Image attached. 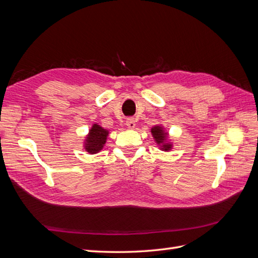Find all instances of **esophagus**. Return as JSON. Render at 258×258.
I'll list each match as a JSON object with an SVG mask.
<instances>
[{
	"label": "esophagus",
	"mask_w": 258,
	"mask_h": 258,
	"mask_svg": "<svg viewBox=\"0 0 258 258\" xmlns=\"http://www.w3.org/2000/svg\"><path fill=\"white\" fill-rule=\"evenodd\" d=\"M126 126L129 128V129H134L136 127V120L134 118H128L126 120Z\"/></svg>",
	"instance_id": "34e87169"
}]
</instances>
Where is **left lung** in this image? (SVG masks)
Masks as SVG:
<instances>
[{
  "label": "left lung",
  "mask_w": 258,
  "mask_h": 258,
  "mask_svg": "<svg viewBox=\"0 0 258 258\" xmlns=\"http://www.w3.org/2000/svg\"><path fill=\"white\" fill-rule=\"evenodd\" d=\"M152 136L154 137L156 143L160 145V150L168 152L172 148V143L167 142L168 139V134L165 131L161 126H155L151 130Z\"/></svg>",
  "instance_id": "left-lung-1"
}]
</instances>
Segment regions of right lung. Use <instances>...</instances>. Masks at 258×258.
Masks as SVG:
<instances>
[{"mask_svg": "<svg viewBox=\"0 0 258 258\" xmlns=\"http://www.w3.org/2000/svg\"><path fill=\"white\" fill-rule=\"evenodd\" d=\"M107 136L108 131L106 129L99 126L98 123H93L84 142L86 152H88L89 154L99 153L103 148Z\"/></svg>", "mask_w": 258, "mask_h": 258, "instance_id": "add662e5", "label": "right lung"}]
</instances>
